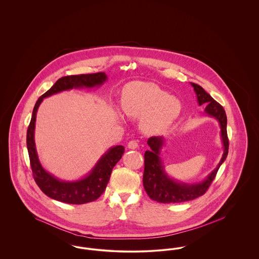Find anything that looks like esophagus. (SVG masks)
<instances>
[{"mask_svg": "<svg viewBox=\"0 0 259 259\" xmlns=\"http://www.w3.org/2000/svg\"><path fill=\"white\" fill-rule=\"evenodd\" d=\"M138 147H139V143H138V141L133 140V141H130V142L128 143V148H131V149H136Z\"/></svg>", "mask_w": 259, "mask_h": 259, "instance_id": "34e87169", "label": "esophagus"}]
</instances>
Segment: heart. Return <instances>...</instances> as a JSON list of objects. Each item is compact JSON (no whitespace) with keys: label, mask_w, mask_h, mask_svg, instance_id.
Instances as JSON below:
<instances>
[{"label":"heart","mask_w":259,"mask_h":259,"mask_svg":"<svg viewBox=\"0 0 259 259\" xmlns=\"http://www.w3.org/2000/svg\"><path fill=\"white\" fill-rule=\"evenodd\" d=\"M122 109L130 116L143 117L146 132L157 133L177 119L182 104L152 82L134 81L124 87Z\"/></svg>","instance_id":"b5f03b06"}]
</instances>
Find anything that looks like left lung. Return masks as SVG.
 Masks as SVG:
<instances>
[{"mask_svg":"<svg viewBox=\"0 0 259 259\" xmlns=\"http://www.w3.org/2000/svg\"><path fill=\"white\" fill-rule=\"evenodd\" d=\"M191 85L193 87L197 95L199 106H207L205 109L206 114L214 117L220 123L223 144V154L218 167L203 182L193 185L185 184L172 180L164 170V166L159 156L161 148L165 142L164 138H149L148 145L150 149L145 152V170L143 184L149 198L163 204L191 201L205 194L228 154L229 141L227 137V117L224 109L200 85L192 82Z\"/></svg>","mask_w":259,"mask_h":259,"instance_id":"8db88e82","label":"left lung"}]
</instances>
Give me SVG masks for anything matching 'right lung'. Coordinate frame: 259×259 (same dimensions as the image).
I'll list each match as a JSON object with an SVG mask.
<instances>
[{
    "label": "right lung",
    "instance_id": "1",
    "mask_svg": "<svg viewBox=\"0 0 259 259\" xmlns=\"http://www.w3.org/2000/svg\"><path fill=\"white\" fill-rule=\"evenodd\" d=\"M108 79L103 72L96 74H75L59 78L50 90L37 99L34 107L32 118L27 130V148L30 158L33 177L40 190L54 200L67 204H85L97 200L105 191L111 178V171L115 164L121 159L123 146L110 148L97 162L92 171L81 180L75 182H64L47 172L37 157L35 145V122L37 111L44 98L73 88H92L102 85Z\"/></svg>",
    "mask_w": 259,
    "mask_h": 259
}]
</instances>
